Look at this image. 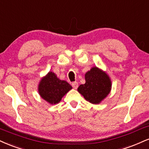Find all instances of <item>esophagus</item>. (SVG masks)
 Listing matches in <instances>:
<instances>
[{"label": "esophagus", "mask_w": 149, "mask_h": 149, "mask_svg": "<svg viewBox=\"0 0 149 149\" xmlns=\"http://www.w3.org/2000/svg\"><path fill=\"white\" fill-rule=\"evenodd\" d=\"M71 85H72V87L74 89H77V88H78V82H73L72 84H71Z\"/></svg>", "instance_id": "34e87169"}]
</instances>
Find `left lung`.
Returning <instances> with one entry per match:
<instances>
[{
  "instance_id": "1",
  "label": "left lung",
  "mask_w": 149,
  "mask_h": 149,
  "mask_svg": "<svg viewBox=\"0 0 149 149\" xmlns=\"http://www.w3.org/2000/svg\"><path fill=\"white\" fill-rule=\"evenodd\" d=\"M111 81L108 76L97 67H93L85 74V83L80 85L78 91L93 104H98L110 92Z\"/></svg>"
}]
</instances>
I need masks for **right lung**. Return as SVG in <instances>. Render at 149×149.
Listing matches in <instances>:
<instances>
[{"label":"right lung","mask_w":149,"mask_h":149,"mask_svg":"<svg viewBox=\"0 0 149 149\" xmlns=\"http://www.w3.org/2000/svg\"><path fill=\"white\" fill-rule=\"evenodd\" d=\"M72 87L65 80H61L53 72L43 78L39 85V93L42 98L51 104L59 103Z\"/></svg>","instance_id":"1"}]
</instances>
